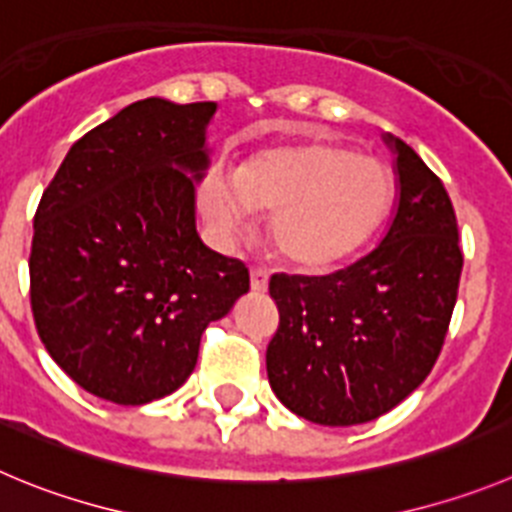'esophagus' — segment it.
<instances>
[{"label":"esophagus","mask_w":512,"mask_h":512,"mask_svg":"<svg viewBox=\"0 0 512 512\" xmlns=\"http://www.w3.org/2000/svg\"><path fill=\"white\" fill-rule=\"evenodd\" d=\"M267 283H270V275L262 267H252L250 270V288L252 293H265Z\"/></svg>","instance_id":"esophagus-1"}]
</instances>
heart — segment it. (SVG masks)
<instances>
[{
	"label": "heart",
	"instance_id": "1",
	"mask_svg": "<svg viewBox=\"0 0 512 512\" xmlns=\"http://www.w3.org/2000/svg\"><path fill=\"white\" fill-rule=\"evenodd\" d=\"M394 197L381 161L338 143H283L257 151L227 174L212 169L199 204L214 237L232 242L252 227V212H272L270 234L290 265L331 270L356 255L379 229Z\"/></svg>",
	"mask_w": 512,
	"mask_h": 512
}]
</instances>
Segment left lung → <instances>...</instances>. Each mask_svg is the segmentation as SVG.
<instances>
[{
  "mask_svg": "<svg viewBox=\"0 0 512 512\" xmlns=\"http://www.w3.org/2000/svg\"><path fill=\"white\" fill-rule=\"evenodd\" d=\"M394 156L396 202L379 247L326 278L275 275L280 328L267 379L285 407L323 427L381 417L407 399L442 351L462 252L450 197L409 143Z\"/></svg>",
  "mask_w": 512,
  "mask_h": 512,
  "instance_id": "obj_1",
  "label": "left lung"
}]
</instances>
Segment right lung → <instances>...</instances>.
<instances>
[{
    "instance_id": "add662e5",
    "label": "right lung",
    "mask_w": 512,
    "mask_h": 512,
    "mask_svg": "<svg viewBox=\"0 0 512 512\" xmlns=\"http://www.w3.org/2000/svg\"><path fill=\"white\" fill-rule=\"evenodd\" d=\"M219 105L146 98L73 143L35 214V326L70 379L141 407L179 389L204 328L250 290L197 232Z\"/></svg>"
}]
</instances>
